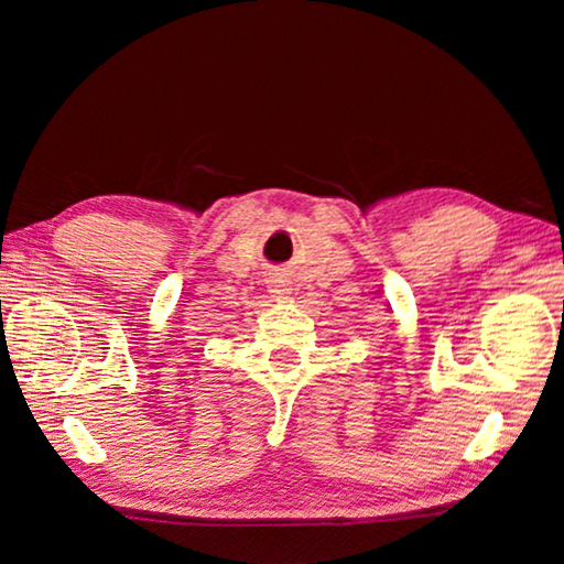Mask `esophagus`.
I'll list each match as a JSON object with an SVG mask.
<instances>
[{
    "mask_svg": "<svg viewBox=\"0 0 564 564\" xmlns=\"http://www.w3.org/2000/svg\"><path fill=\"white\" fill-rule=\"evenodd\" d=\"M269 293L273 295V299H289V293H291V289H289V283H285L281 275H273V279L269 281Z\"/></svg>",
    "mask_w": 564,
    "mask_h": 564,
    "instance_id": "obj_1",
    "label": "esophagus"
}]
</instances>
